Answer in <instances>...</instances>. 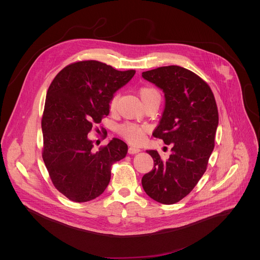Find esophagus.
Here are the masks:
<instances>
[{"instance_id": "obj_1", "label": "esophagus", "mask_w": 260, "mask_h": 260, "mask_svg": "<svg viewBox=\"0 0 260 260\" xmlns=\"http://www.w3.org/2000/svg\"><path fill=\"white\" fill-rule=\"evenodd\" d=\"M141 150L139 148H137V147H133V146H131L130 148H129V153L130 154H137V153H139Z\"/></svg>"}]
</instances>
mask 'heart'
I'll return each instance as SVG.
<instances>
[{
	"instance_id": "1",
	"label": "heart",
	"mask_w": 260,
	"mask_h": 260,
	"mask_svg": "<svg viewBox=\"0 0 260 260\" xmlns=\"http://www.w3.org/2000/svg\"><path fill=\"white\" fill-rule=\"evenodd\" d=\"M139 96H140V99H141L142 103H144V102H146L147 100L155 97V96H159V93L153 87L146 86V87H142L139 90ZM117 103H118V96H113L110 102H109L110 111L114 112L117 109ZM118 132L120 133V135H122L130 143L139 144L145 138L146 129L143 126H139V125H135V124H131V123H126V124H123V125L119 126Z\"/></svg>"
}]
</instances>
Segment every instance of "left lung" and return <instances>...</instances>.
I'll use <instances>...</instances> for the list:
<instances>
[{
  "label": "left lung",
  "mask_w": 260,
  "mask_h": 260,
  "mask_svg": "<svg viewBox=\"0 0 260 260\" xmlns=\"http://www.w3.org/2000/svg\"><path fill=\"white\" fill-rule=\"evenodd\" d=\"M142 77L164 93V111L152 135L171 147L166 160L156 150L146 151L154 168L142 177V186L153 200L174 204L206 171L218 126L216 102L210 87L185 68L165 66Z\"/></svg>",
  "instance_id": "obj_1"
}]
</instances>
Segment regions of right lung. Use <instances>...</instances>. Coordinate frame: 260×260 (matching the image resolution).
<instances>
[{
	"label": "right lung",
	"mask_w": 260,
	"mask_h": 260,
	"mask_svg": "<svg viewBox=\"0 0 260 260\" xmlns=\"http://www.w3.org/2000/svg\"><path fill=\"white\" fill-rule=\"evenodd\" d=\"M134 75L91 60L65 67L51 83L42 118L43 160L68 199L87 202L100 196L110 182L112 164L126 156L128 146L118 138L93 150L88 133L109 115L112 97Z\"/></svg>",
	"instance_id": "add662e5"
}]
</instances>
